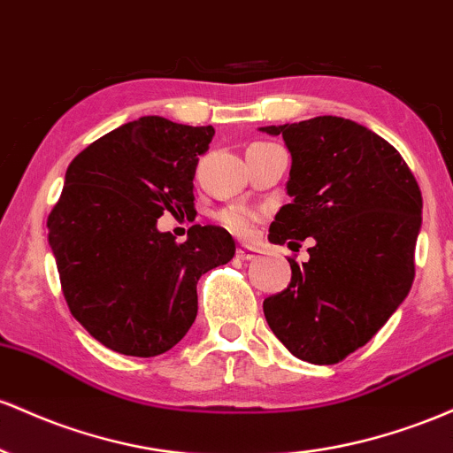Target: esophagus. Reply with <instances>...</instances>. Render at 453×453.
I'll list each match as a JSON object with an SVG mask.
<instances>
[{
  "label": "esophagus",
  "instance_id": "34e87169",
  "mask_svg": "<svg viewBox=\"0 0 453 453\" xmlns=\"http://www.w3.org/2000/svg\"><path fill=\"white\" fill-rule=\"evenodd\" d=\"M254 257H257V248H252V246L237 248V258H242V261H252Z\"/></svg>",
  "mask_w": 453,
  "mask_h": 453
}]
</instances>
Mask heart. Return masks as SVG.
Wrapping results in <instances>:
<instances>
[{
    "label": "heart",
    "mask_w": 453,
    "mask_h": 453,
    "mask_svg": "<svg viewBox=\"0 0 453 453\" xmlns=\"http://www.w3.org/2000/svg\"><path fill=\"white\" fill-rule=\"evenodd\" d=\"M218 220L222 222L226 228H231L237 235H250L254 222L258 220V211L248 210V207H228L218 213Z\"/></svg>",
    "instance_id": "heart-1"
}]
</instances>
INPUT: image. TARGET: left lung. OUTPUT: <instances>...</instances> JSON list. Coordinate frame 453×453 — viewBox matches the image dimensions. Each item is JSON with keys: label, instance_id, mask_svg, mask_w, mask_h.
<instances>
[{"label": "left lung", "instance_id": "8db88e82", "mask_svg": "<svg viewBox=\"0 0 453 453\" xmlns=\"http://www.w3.org/2000/svg\"><path fill=\"white\" fill-rule=\"evenodd\" d=\"M291 151L287 195L269 242L299 248L291 284L263 302L295 357L329 365L364 347L404 302L415 278L421 190L394 145L365 126L323 115L265 126Z\"/></svg>", "mask_w": 453, "mask_h": 453}]
</instances>
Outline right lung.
<instances>
[{"instance_id":"add662e5","label":"right lung","mask_w":453,"mask_h":453,"mask_svg":"<svg viewBox=\"0 0 453 453\" xmlns=\"http://www.w3.org/2000/svg\"><path fill=\"white\" fill-rule=\"evenodd\" d=\"M211 126L145 115L85 147L49 213V243L73 317L106 349L156 357L175 347L199 310L196 282L235 257L220 226L186 242L158 231L165 211H195L199 156Z\"/></svg>"}]
</instances>
